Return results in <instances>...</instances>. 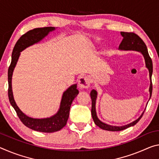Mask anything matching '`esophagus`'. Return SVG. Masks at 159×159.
<instances>
[{
    "label": "esophagus",
    "instance_id": "1",
    "mask_svg": "<svg viewBox=\"0 0 159 159\" xmlns=\"http://www.w3.org/2000/svg\"><path fill=\"white\" fill-rule=\"evenodd\" d=\"M90 79L88 76H83L79 80V86L80 89H89L90 85Z\"/></svg>",
    "mask_w": 159,
    "mask_h": 159
}]
</instances>
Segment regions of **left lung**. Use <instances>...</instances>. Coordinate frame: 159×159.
Masks as SVG:
<instances>
[{
	"instance_id": "left-lung-1",
	"label": "left lung",
	"mask_w": 159,
	"mask_h": 159,
	"mask_svg": "<svg viewBox=\"0 0 159 159\" xmlns=\"http://www.w3.org/2000/svg\"><path fill=\"white\" fill-rule=\"evenodd\" d=\"M121 34L123 37L122 41L119 46V49L122 50H135V51L140 52L143 54V57H144L145 62H146V66L147 67L149 71V77L151 80V84L149 88V92H150V98L152 97V75L153 73V64L152 60L148 54V49L147 47V45L145 44L143 40L140 38L139 36H138L137 34L134 32H121ZM90 97H91L92 100V107H91V115L94 121L95 124L98 127L101 128L102 129L107 130V131H112V132H117V131H122L124 130L127 128L134 126V125L139 121V120L142 118L143 114L144 113L143 112L142 115L138 118L137 120L134 121V122L130 123L129 125L122 126V127H117V126H112L109 125L105 123L102 122L99 119H98L96 115V111H95V101H96L97 98V92L96 90H93L90 92Z\"/></svg>"
}]
</instances>
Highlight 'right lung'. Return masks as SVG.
Here are the masks:
<instances>
[{"label": "right lung", "instance_id": "1", "mask_svg": "<svg viewBox=\"0 0 159 159\" xmlns=\"http://www.w3.org/2000/svg\"><path fill=\"white\" fill-rule=\"evenodd\" d=\"M54 29V27H53L34 28L22 34L17 40L13 48V50H12L11 63L8 68V71H7V80H8L7 93H8L9 101L16 110L20 120L26 127L30 128L31 129L47 133L57 132V131L61 129L66 125L69 116L70 105H71L73 100L79 93V90L76 89V84L71 85L64 93L59 110L56 115L49 118H46V119H33V118L29 117L25 115L17 106L14 100L13 95H12L11 80L12 71H13L14 68L18 60L20 52L30 45L39 42L45 36H47L49 32H52Z\"/></svg>", "mask_w": 159, "mask_h": 159}]
</instances>
